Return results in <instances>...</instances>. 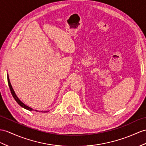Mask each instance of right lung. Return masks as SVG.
Here are the masks:
<instances>
[{"label": "right lung", "mask_w": 146, "mask_h": 146, "mask_svg": "<svg viewBox=\"0 0 146 146\" xmlns=\"http://www.w3.org/2000/svg\"><path fill=\"white\" fill-rule=\"evenodd\" d=\"M7 80H8V84H9V88H10V92H11V94H12V96H13V97L14 98V99H15V101L17 102V104H19L20 106H22V107H23V108H24L25 109H27V110H29V111H32V110H33V109H32L31 108H30V107H28V106H27L26 105H25L23 102H21L19 99V98L17 97V96L16 95V94H15V92L13 91V88H12V85H11V84H10V80H9V76L7 77ZM35 111H37V110H35ZM41 112H48L47 111H41Z\"/></svg>", "instance_id": "right-lung-1"}]
</instances>
